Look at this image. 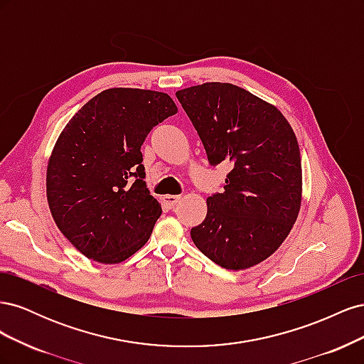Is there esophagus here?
<instances>
[{"instance_id": "esophagus-1", "label": "esophagus", "mask_w": 364, "mask_h": 364, "mask_svg": "<svg viewBox=\"0 0 364 364\" xmlns=\"http://www.w3.org/2000/svg\"><path fill=\"white\" fill-rule=\"evenodd\" d=\"M179 199H181V196H164V197H162V202H164V206H165V208H167V209H173L174 205L179 202Z\"/></svg>"}]
</instances>
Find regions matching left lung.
Returning <instances> with one entry per match:
<instances>
[{"label": "left lung", "mask_w": 364, "mask_h": 364, "mask_svg": "<svg viewBox=\"0 0 364 364\" xmlns=\"http://www.w3.org/2000/svg\"><path fill=\"white\" fill-rule=\"evenodd\" d=\"M205 147L209 165L229 161L222 193L206 199L191 238L228 270L270 257L289 235L301 208V151L277 107L230 83H203L176 92Z\"/></svg>", "instance_id": "obj_1"}]
</instances>
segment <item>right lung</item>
<instances>
[{
	"instance_id": "add662e5",
	"label": "right lung",
	"mask_w": 364,
	"mask_h": 364,
	"mask_svg": "<svg viewBox=\"0 0 364 364\" xmlns=\"http://www.w3.org/2000/svg\"><path fill=\"white\" fill-rule=\"evenodd\" d=\"M178 114L170 95L112 87L63 129L47 170V199L60 232L86 258L127 259L147 243L162 209L146 183L141 146Z\"/></svg>"
}]
</instances>
